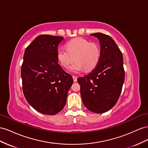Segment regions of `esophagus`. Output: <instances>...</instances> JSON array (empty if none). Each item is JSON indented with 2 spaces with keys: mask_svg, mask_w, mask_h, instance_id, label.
Wrapping results in <instances>:
<instances>
[{
  "mask_svg": "<svg viewBox=\"0 0 148 148\" xmlns=\"http://www.w3.org/2000/svg\"><path fill=\"white\" fill-rule=\"evenodd\" d=\"M73 80H74V82H76L77 81V78L76 76H75V75H73Z\"/></svg>",
  "mask_w": 148,
  "mask_h": 148,
  "instance_id": "obj_1",
  "label": "esophagus"
}]
</instances>
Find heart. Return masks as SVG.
I'll use <instances>...</instances> for the list:
<instances>
[{
    "mask_svg": "<svg viewBox=\"0 0 148 148\" xmlns=\"http://www.w3.org/2000/svg\"><path fill=\"white\" fill-rule=\"evenodd\" d=\"M66 48L58 50L57 56L62 66L68 68L74 60L71 70L78 73L83 69L89 71L98 64L100 51L98 45L82 38H76L66 44Z\"/></svg>",
    "mask_w": 148,
    "mask_h": 148,
    "instance_id": "b5f03b06",
    "label": "heart"
}]
</instances>
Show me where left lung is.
Listing matches in <instances>:
<instances>
[{
	"label": "left lung",
	"mask_w": 148,
	"mask_h": 148,
	"mask_svg": "<svg viewBox=\"0 0 148 148\" xmlns=\"http://www.w3.org/2000/svg\"><path fill=\"white\" fill-rule=\"evenodd\" d=\"M99 40L100 60L91 73L78 77L82 102L90 111L105 113L116 103L125 80L123 55L112 38L102 33L91 34Z\"/></svg>",
	"instance_id": "1"
}]
</instances>
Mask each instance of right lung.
<instances>
[{"instance_id": "add662e5", "label": "right lung", "mask_w": 148, "mask_h": 148, "mask_svg": "<svg viewBox=\"0 0 148 148\" xmlns=\"http://www.w3.org/2000/svg\"><path fill=\"white\" fill-rule=\"evenodd\" d=\"M63 40L41 35L24 53L21 69L24 96L33 108L45 115H56L64 108L73 83L71 75L58 63V47Z\"/></svg>"}]
</instances>
